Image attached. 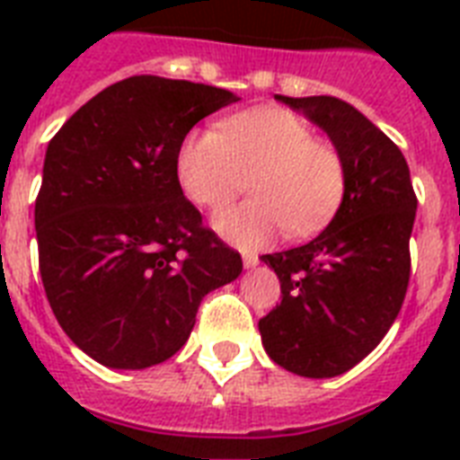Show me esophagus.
Returning a JSON list of instances; mask_svg holds the SVG:
<instances>
[{"instance_id": "34e87169", "label": "esophagus", "mask_w": 460, "mask_h": 460, "mask_svg": "<svg viewBox=\"0 0 460 460\" xmlns=\"http://www.w3.org/2000/svg\"><path fill=\"white\" fill-rule=\"evenodd\" d=\"M258 262H260L258 255H243V267H248V270L258 265Z\"/></svg>"}]
</instances>
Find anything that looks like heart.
I'll use <instances>...</instances> for the list:
<instances>
[{
  "instance_id": "obj_1",
  "label": "heart",
  "mask_w": 460,
  "mask_h": 460,
  "mask_svg": "<svg viewBox=\"0 0 460 460\" xmlns=\"http://www.w3.org/2000/svg\"><path fill=\"white\" fill-rule=\"evenodd\" d=\"M251 176L252 200L215 215L229 243L255 251L287 229L307 236L334 215L346 190L341 153L314 138L307 121L262 107L224 119L219 128H193L176 153L181 190L198 208H222Z\"/></svg>"
}]
</instances>
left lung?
Here are the masks:
<instances>
[{
    "instance_id": "1",
    "label": "left lung",
    "mask_w": 460,
    "mask_h": 460,
    "mask_svg": "<svg viewBox=\"0 0 460 460\" xmlns=\"http://www.w3.org/2000/svg\"><path fill=\"white\" fill-rule=\"evenodd\" d=\"M277 100L327 133L346 164V190L320 236L265 255L281 303L258 322L267 356L301 377H336L377 346L411 279L418 198L406 157L356 107L329 95Z\"/></svg>"
}]
</instances>
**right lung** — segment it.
Listing matches in <instances>:
<instances>
[{
	"label": "right lung",
	"instance_id": "add662e5",
	"mask_svg": "<svg viewBox=\"0 0 460 460\" xmlns=\"http://www.w3.org/2000/svg\"><path fill=\"white\" fill-rule=\"evenodd\" d=\"M231 102L229 90L131 75L49 140L35 200L40 277L61 329L97 363H164L202 298L243 270L176 179L181 140Z\"/></svg>",
	"mask_w": 460,
	"mask_h": 460
}]
</instances>
